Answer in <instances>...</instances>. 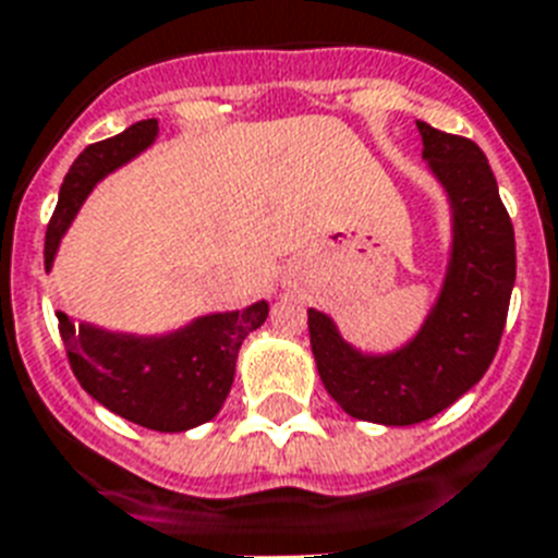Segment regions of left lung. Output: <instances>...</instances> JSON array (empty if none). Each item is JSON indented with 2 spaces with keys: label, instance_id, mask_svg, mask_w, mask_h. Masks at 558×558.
Masks as SVG:
<instances>
[{
  "label": "left lung",
  "instance_id": "1",
  "mask_svg": "<svg viewBox=\"0 0 558 558\" xmlns=\"http://www.w3.org/2000/svg\"><path fill=\"white\" fill-rule=\"evenodd\" d=\"M423 160L449 204V258L421 328L391 351H363L307 307L316 372L340 409L380 426L423 423L484 377L515 284V235L489 160L466 137L417 120Z\"/></svg>",
  "mask_w": 558,
  "mask_h": 558
}]
</instances>
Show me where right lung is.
<instances>
[{"label":"right lung","instance_id":"1","mask_svg":"<svg viewBox=\"0 0 558 558\" xmlns=\"http://www.w3.org/2000/svg\"><path fill=\"white\" fill-rule=\"evenodd\" d=\"M158 120H141L126 132L86 146L60 186V202L46 233V270L53 267L62 235L74 225L102 178L149 149ZM267 302L242 311H218L163 333L111 331L95 323L74 325L57 311L80 386L109 412L155 432H186L213 421L235 377V360L247 333L267 319Z\"/></svg>","mask_w":558,"mask_h":558}]
</instances>
